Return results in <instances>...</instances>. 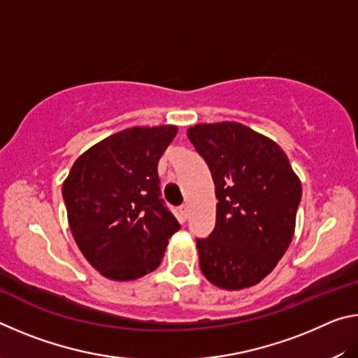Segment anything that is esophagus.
<instances>
[{
	"label": "esophagus",
	"mask_w": 358,
	"mask_h": 358,
	"mask_svg": "<svg viewBox=\"0 0 358 358\" xmlns=\"http://www.w3.org/2000/svg\"><path fill=\"white\" fill-rule=\"evenodd\" d=\"M180 213H181V216H183V220H186L187 213H189V207H187V205H181V207H180Z\"/></svg>",
	"instance_id": "34e87169"
}]
</instances>
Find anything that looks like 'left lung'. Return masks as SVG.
I'll return each instance as SVG.
<instances>
[{"mask_svg":"<svg viewBox=\"0 0 358 358\" xmlns=\"http://www.w3.org/2000/svg\"><path fill=\"white\" fill-rule=\"evenodd\" d=\"M215 181L216 226L197 238L205 278L226 290L251 287L287 251L301 183L280 145L235 121L187 129Z\"/></svg>","mask_w":358,"mask_h":358,"instance_id":"8db88e82","label":"left lung"}]
</instances>
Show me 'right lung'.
Returning <instances> with one entry per match:
<instances>
[{
    "label": "right lung",
    "mask_w": 358,
    "mask_h": 358,
    "mask_svg": "<svg viewBox=\"0 0 358 358\" xmlns=\"http://www.w3.org/2000/svg\"><path fill=\"white\" fill-rule=\"evenodd\" d=\"M172 124L120 131L85 151L63 183L77 246L102 276L137 280L156 270L178 221L161 199L157 162Z\"/></svg>",
    "instance_id": "1"
}]
</instances>
